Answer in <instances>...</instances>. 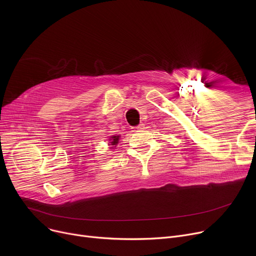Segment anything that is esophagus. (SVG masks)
I'll return each instance as SVG.
<instances>
[{
	"label": "esophagus",
	"mask_w": 256,
	"mask_h": 256,
	"mask_svg": "<svg viewBox=\"0 0 256 256\" xmlns=\"http://www.w3.org/2000/svg\"><path fill=\"white\" fill-rule=\"evenodd\" d=\"M142 130H144V124H139L138 126H136V128H134V132H141Z\"/></svg>",
	"instance_id": "1"
}]
</instances>
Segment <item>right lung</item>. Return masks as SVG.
<instances>
[{
	"instance_id": "add662e5",
	"label": "right lung",
	"mask_w": 256,
	"mask_h": 256,
	"mask_svg": "<svg viewBox=\"0 0 256 256\" xmlns=\"http://www.w3.org/2000/svg\"><path fill=\"white\" fill-rule=\"evenodd\" d=\"M119 139H120V135H113V136H110L109 138V145L110 146V150H113V148H116V146L119 142Z\"/></svg>"
}]
</instances>
